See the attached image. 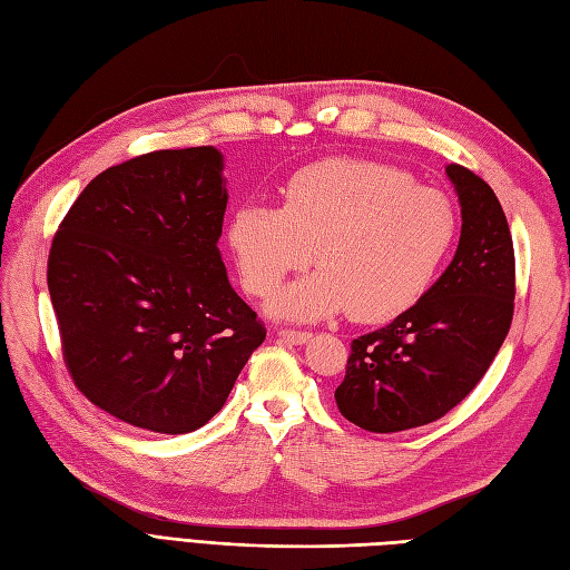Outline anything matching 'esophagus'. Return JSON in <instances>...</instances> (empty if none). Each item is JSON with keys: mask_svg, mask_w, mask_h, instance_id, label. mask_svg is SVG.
<instances>
[{"mask_svg": "<svg viewBox=\"0 0 570 570\" xmlns=\"http://www.w3.org/2000/svg\"><path fill=\"white\" fill-rule=\"evenodd\" d=\"M278 337L289 342V344H304L308 342V337H312V333H304V331H287V327H281L278 331Z\"/></svg>", "mask_w": 570, "mask_h": 570, "instance_id": "obj_1", "label": "esophagus"}]
</instances>
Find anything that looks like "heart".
<instances>
[{
  "label": "heart",
  "mask_w": 570,
  "mask_h": 570,
  "mask_svg": "<svg viewBox=\"0 0 570 570\" xmlns=\"http://www.w3.org/2000/svg\"><path fill=\"white\" fill-rule=\"evenodd\" d=\"M456 237L454 204L416 185L402 168L366 159H327L302 168L285 206L239 204L228 243L247 292L266 297L287 273L321 268L268 302L285 321L342 312L358 323L404 314L435 281Z\"/></svg>",
  "instance_id": "heart-1"
}]
</instances>
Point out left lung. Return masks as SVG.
Masks as SVG:
<instances>
[{
  "instance_id": "left-lung-1",
  "label": "left lung",
  "mask_w": 570,
  "mask_h": 570,
  "mask_svg": "<svg viewBox=\"0 0 570 570\" xmlns=\"http://www.w3.org/2000/svg\"><path fill=\"white\" fill-rule=\"evenodd\" d=\"M444 170L461 204L452 264L404 314L352 342L335 390L342 416L371 433L442 419L488 373L511 327L515 264L502 204L473 170Z\"/></svg>"
}]
</instances>
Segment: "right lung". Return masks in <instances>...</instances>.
Masks as SVG:
<instances>
[{"label": "right lung", "instance_id": "1", "mask_svg": "<svg viewBox=\"0 0 570 570\" xmlns=\"http://www.w3.org/2000/svg\"><path fill=\"white\" fill-rule=\"evenodd\" d=\"M226 206L216 147L161 149L99 174L59 226L47 285L63 361L118 421L193 433L266 340L220 258Z\"/></svg>", "mask_w": 570, "mask_h": 570}]
</instances>
